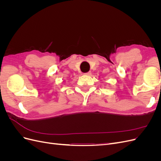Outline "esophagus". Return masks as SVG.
I'll use <instances>...</instances> for the list:
<instances>
[{"instance_id":"1","label":"esophagus","mask_w":161,"mask_h":161,"mask_svg":"<svg viewBox=\"0 0 161 161\" xmlns=\"http://www.w3.org/2000/svg\"><path fill=\"white\" fill-rule=\"evenodd\" d=\"M91 72H86V73H85V75H86V76H89V75H91Z\"/></svg>"}]
</instances>
